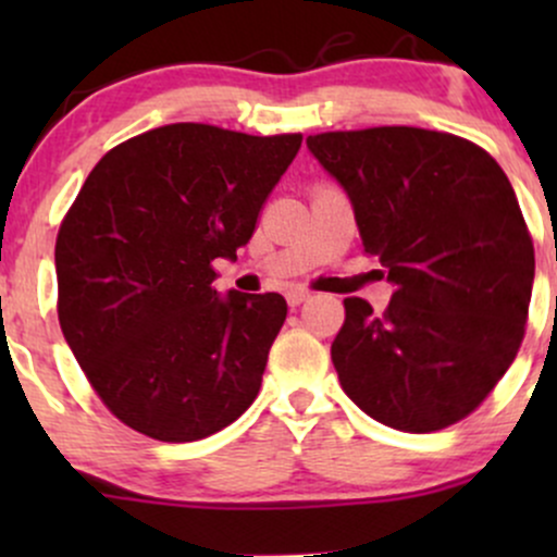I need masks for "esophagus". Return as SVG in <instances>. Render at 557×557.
I'll use <instances>...</instances> for the list:
<instances>
[{"mask_svg": "<svg viewBox=\"0 0 557 557\" xmlns=\"http://www.w3.org/2000/svg\"><path fill=\"white\" fill-rule=\"evenodd\" d=\"M309 296H311V293L304 290V287H293V290H287V304H290V306H300Z\"/></svg>", "mask_w": 557, "mask_h": 557, "instance_id": "34e87169", "label": "esophagus"}]
</instances>
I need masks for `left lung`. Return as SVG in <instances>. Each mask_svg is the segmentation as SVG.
I'll return each instance as SVG.
<instances>
[{
    "label": "left lung",
    "instance_id": "8db88e82",
    "mask_svg": "<svg viewBox=\"0 0 557 557\" xmlns=\"http://www.w3.org/2000/svg\"><path fill=\"white\" fill-rule=\"evenodd\" d=\"M354 203L363 253L395 285L385 314L345 298L332 343L341 385L400 432L469 417L519 354L534 243L510 181L482 146L385 125L306 138Z\"/></svg>",
    "mask_w": 557,
    "mask_h": 557
}]
</instances>
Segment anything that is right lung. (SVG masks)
<instances>
[{
	"label": "right lung",
	"instance_id": "add662e5",
	"mask_svg": "<svg viewBox=\"0 0 557 557\" xmlns=\"http://www.w3.org/2000/svg\"><path fill=\"white\" fill-rule=\"evenodd\" d=\"M300 133L175 123L99 159L57 233V317L101 403L162 443L225 430L259 395L280 293L214 290Z\"/></svg>",
	"mask_w": 557,
	"mask_h": 557
}]
</instances>
